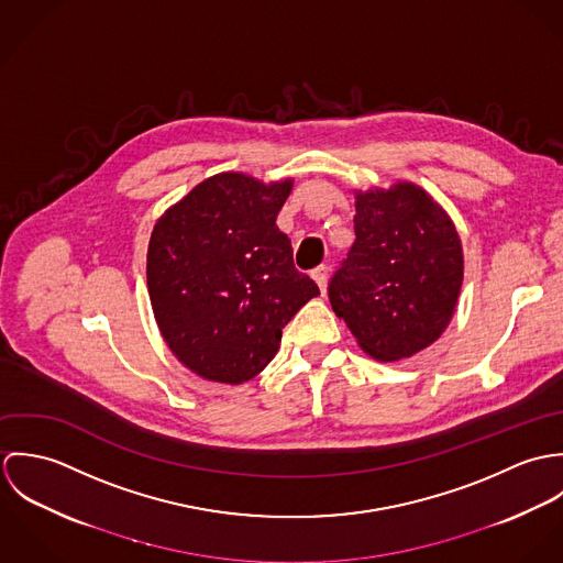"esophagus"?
Instances as JSON below:
<instances>
[{"label":"esophagus","instance_id":"obj_1","mask_svg":"<svg viewBox=\"0 0 563 563\" xmlns=\"http://www.w3.org/2000/svg\"><path fill=\"white\" fill-rule=\"evenodd\" d=\"M312 277H314V282L319 284V288H321V292L324 295V292H327V277H329V268H327V266H319V268H314Z\"/></svg>","mask_w":563,"mask_h":563}]
</instances>
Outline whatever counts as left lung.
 Masks as SVG:
<instances>
[{
  "label": "left lung",
  "instance_id": "8db88e82",
  "mask_svg": "<svg viewBox=\"0 0 563 563\" xmlns=\"http://www.w3.org/2000/svg\"><path fill=\"white\" fill-rule=\"evenodd\" d=\"M355 242L329 282L333 312L379 362L435 342L457 306L464 255L449 214L416 184L355 195Z\"/></svg>",
  "mask_w": 563,
  "mask_h": 563
}]
</instances>
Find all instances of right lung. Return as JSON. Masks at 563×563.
Masks as SVG:
<instances>
[{
	"label": "right lung",
	"mask_w": 563,
	"mask_h": 563,
	"mask_svg": "<svg viewBox=\"0 0 563 563\" xmlns=\"http://www.w3.org/2000/svg\"><path fill=\"white\" fill-rule=\"evenodd\" d=\"M292 179L219 173L168 208L150 241L147 288L162 338L203 379L242 384L275 357L282 329L319 295L275 225Z\"/></svg>",
	"instance_id": "obj_1"
}]
</instances>
